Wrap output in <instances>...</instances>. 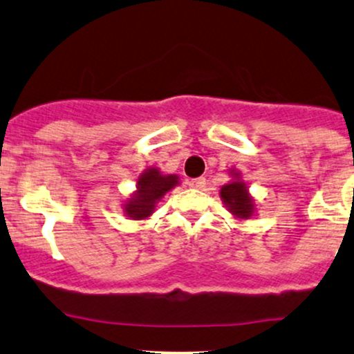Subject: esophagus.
Listing matches in <instances>:
<instances>
[{"label":"esophagus","instance_id":"obj_1","mask_svg":"<svg viewBox=\"0 0 354 354\" xmlns=\"http://www.w3.org/2000/svg\"><path fill=\"white\" fill-rule=\"evenodd\" d=\"M189 188H196V189H203L206 186V180L205 178H193V180L188 181Z\"/></svg>","mask_w":354,"mask_h":354}]
</instances>
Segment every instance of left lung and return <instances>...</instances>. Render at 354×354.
I'll return each mask as SVG.
<instances>
[{
    "mask_svg": "<svg viewBox=\"0 0 354 354\" xmlns=\"http://www.w3.org/2000/svg\"><path fill=\"white\" fill-rule=\"evenodd\" d=\"M233 173V181H230L228 185H225L219 191V196H221L223 205L228 208V211L233 214L234 218L239 219H250L254 213V201L251 198L250 191L245 181H241L238 171Z\"/></svg>",
    "mask_w": 354,
    "mask_h": 354,
    "instance_id": "1",
    "label": "left lung"
}]
</instances>
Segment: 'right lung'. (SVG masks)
Here are the masks:
<instances>
[{
    "mask_svg": "<svg viewBox=\"0 0 354 354\" xmlns=\"http://www.w3.org/2000/svg\"><path fill=\"white\" fill-rule=\"evenodd\" d=\"M176 185V174H161L158 168H148L140 174L136 191L124 203V214L131 219H146L151 216L156 203Z\"/></svg>",
    "mask_w": 354,
    "mask_h": 354,
    "instance_id": "1",
    "label": "right lung"
}]
</instances>
